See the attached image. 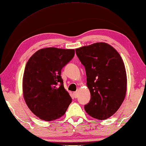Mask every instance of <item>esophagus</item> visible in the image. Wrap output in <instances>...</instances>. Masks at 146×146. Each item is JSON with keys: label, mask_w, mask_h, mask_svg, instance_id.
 <instances>
[{"label": "esophagus", "mask_w": 146, "mask_h": 146, "mask_svg": "<svg viewBox=\"0 0 146 146\" xmlns=\"http://www.w3.org/2000/svg\"><path fill=\"white\" fill-rule=\"evenodd\" d=\"M73 94V97L75 98H76L78 97V92H74Z\"/></svg>", "instance_id": "esophagus-1"}]
</instances>
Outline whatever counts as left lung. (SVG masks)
I'll return each instance as SVG.
<instances>
[{
    "mask_svg": "<svg viewBox=\"0 0 146 146\" xmlns=\"http://www.w3.org/2000/svg\"><path fill=\"white\" fill-rule=\"evenodd\" d=\"M86 69L87 86L91 100L86 112L100 120L117 112L124 100L127 77L125 66L114 48L105 43H96L75 50Z\"/></svg>",
    "mask_w": 146,
    "mask_h": 146,
    "instance_id": "obj_1",
    "label": "left lung"
}]
</instances>
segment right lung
I'll use <instances>...</instances> for the list:
<instances>
[{
	"label": "right lung",
	"mask_w": 146,
	"mask_h": 146,
	"mask_svg": "<svg viewBox=\"0 0 146 146\" xmlns=\"http://www.w3.org/2000/svg\"><path fill=\"white\" fill-rule=\"evenodd\" d=\"M75 50L50 47L37 51L29 59L23 77V95L34 114L51 121L64 114L72 102L64 87L61 70Z\"/></svg>",
	"instance_id": "1"
}]
</instances>
